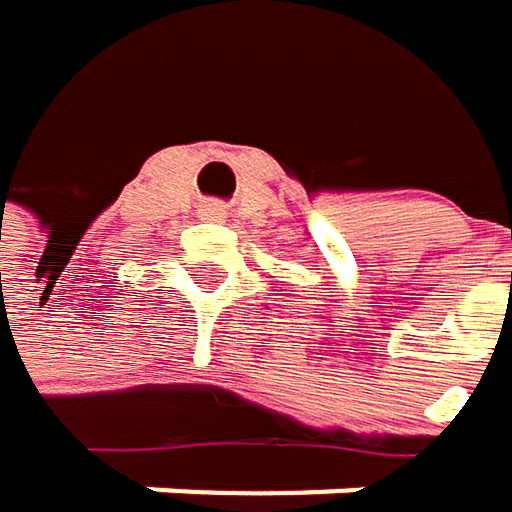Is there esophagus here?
<instances>
[{
	"label": "esophagus",
	"mask_w": 512,
	"mask_h": 512,
	"mask_svg": "<svg viewBox=\"0 0 512 512\" xmlns=\"http://www.w3.org/2000/svg\"><path fill=\"white\" fill-rule=\"evenodd\" d=\"M226 211H223V205L220 202H208V205H202V217H208V220H220Z\"/></svg>",
	"instance_id": "34e87169"
}]
</instances>
